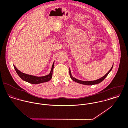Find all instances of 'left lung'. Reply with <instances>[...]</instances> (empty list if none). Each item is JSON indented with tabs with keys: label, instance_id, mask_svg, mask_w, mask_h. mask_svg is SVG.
<instances>
[{
	"label": "left lung",
	"instance_id": "obj_1",
	"mask_svg": "<svg viewBox=\"0 0 128 128\" xmlns=\"http://www.w3.org/2000/svg\"><path fill=\"white\" fill-rule=\"evenodd\" d=\"M113 66H113H112L111 68L109 70V71L105 76H104L103 77L101 78H99V79H98V80H93V81H82V80H78V79L76 78H75L73 77L72 76V75L70 68V77L71 79H72V80H74V82H78V84H84V85H94V84H98L100 83L101 82H102L106 78V76H108V74H109V72L111 71V70H112Z\"/></svg>",
	"mask_w": 128,
	"mask_h": 128
}]
</instances>
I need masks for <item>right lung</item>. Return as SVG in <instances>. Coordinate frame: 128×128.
Here are the masks:
<instances>
[{
	"label": "right lung",
	"instance_id": "right-lung-1",
	"mask_svg": "<svg viewBox=\"0 0 128 128\" xmlns=\"http://www.w3.org/2000/svg\"><path fill=\"white\" fill-rule=\"evenodd\" d=\"M54 62L52 64V67L50 74L46 76H36L23 73L19 70H18L14 65H13V66L17 74L22 80L31 84H39L48 82L51 80L52 75V70L54 66Z\"/></svg>",
	"mask_w": 128,
	"mask_h": 128
}]
</instances>
